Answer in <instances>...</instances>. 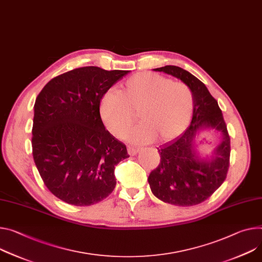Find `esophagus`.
Listing matches in <instances>:
<instances>
[{
	"label": "esophagus",
	"mask_w": 262,
	"mask_h": 262,
	"mask_svg": "<svg viewBox=\"0 0 262 262\" xmlns=\"http://www.w3.org/2000/svg\"><path fill=\"white\" fill-rule=\"evenodd\" d=\"M127 152H128L129 156H135V155H137V154L139 152V148L128 146V147H127Z\"/></svg>",
	"instance_id": "34e87169"
}]
</instances>
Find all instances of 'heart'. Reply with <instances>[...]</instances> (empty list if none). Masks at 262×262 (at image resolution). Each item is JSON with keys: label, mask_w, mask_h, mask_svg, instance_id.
Returning <instances> with one entry per match:
<instances>
[{"label": "heart", "mask_w": 262, "mask_h": 262, "mask_svg": "<svg viewBox=\"0 0 262 262\" xmlns=\"http://www.w3.org/2000/svg\"><path fill=\"white\" fill-rule=\"evenodd\" d=\"M100 116L108 132L122 138L134 122L127 139L137 143L171 140L188 125L193 111V95L181 81L143 72L127 78L120 91H108L100 100Z\"/></svg>", "instance_id": "1"}]
</instances>
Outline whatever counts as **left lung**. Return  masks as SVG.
I'll list each match as a JSON object with an SVG mask.
<instances>
[{
	"label": "left lung",
	"mask_w": 262,
	"mask_h": 262,
	"mask_svg": "<svg viewBox=\"0 0 262 262\" xmlns=\"http://www.w3.org/2000/svg\"><path fill=\"white\" fill-rule=\"evenodd\" d=\"M179 78L193 95V115L189 127L177 139L158 148L161 161L148 177L151 192L164 203L188 207L203 203L224 183L230 163V137L217 101L207 86L188 71L177 66L154 69ZM214 130L222 136L208 158L196 150L200 131Z\"/></svg>",
	"instance_id": "left-lung-1"
}]
</instances>
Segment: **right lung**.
<instances>
[{"label":"right lung","instance_id":"right-lung-1","mask_svg":"<svg viewBox=\"0 0 262 262\" xmlns=\"http://www.w3.org/2000/svg\"><path fill=\"white\" fill-rule=\"evenodd\" d=\"M129 71L82 67L47 83L34 104L32 155L46 187L62 202L91 206L115 189L126 146L105 129L103 95Z\"/></svg>","mask_w":262,"mask_h":262}]
</instances>
